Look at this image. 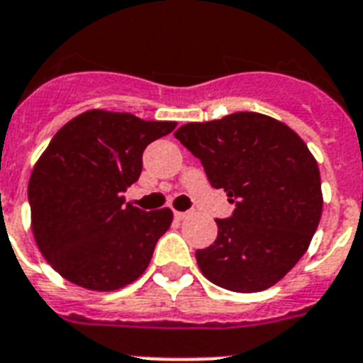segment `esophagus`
Masks as SVG:
<instances>
[{
	"mask_svg": "<svg viewBox=\"0 0 363 363\" xmlns=\"http://www.w3.org/2000/svg\"><path fill=\"white\" fill-rule=\"evenodd\" d=\"M188 216H190V212H179V210H175V218L177 219H186Z\"/></svg>",
	"mask_w": 363,
	"mask_h": 363,
	"instance_id": "34e87169",
	"label": "esophagus"
}]
</instances>
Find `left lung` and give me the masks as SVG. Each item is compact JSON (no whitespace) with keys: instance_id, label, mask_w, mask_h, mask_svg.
<instances>
[{"instance_id":"left-lung-1","label":"left lung","mask_w":363,"mask_h":363,"mask_svg":"<svg viewBox=\"0 0 363 363\" xmlns=\"http://www.w3.org/2000/svg\"><path fill=\"white\" fill-rule=\"evenodd\" d=\"M175 138L236 203L233 218L216 219V242L196 252L201 273L238 294L275 286L310 247L323 212L318 160L303 138L258 112L186 123Z\"/></svg>"}]
</instances>
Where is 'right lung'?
I'll list each match as a JSON object with an SVG mask.
<instances>
[{
  "label": "right lung",
  "mask_w": 363,
  "mask_h": 363,
  "mask_svg": "<svg viewBox=\"0 0 363 363\" xmlns=\"http://www.w3.org/2000/svg\"><path fill=\"white\" fill-rule=\"evenodd\" d=\"M175 121L92 108L60 127L36 160L27 196L35 242L60 277L84 290L114 291L147 269L169 208L144 212L123 194L142 173V153Z\"/></svg>",
  "instance_id": "obj_1"
}]
</instances>
